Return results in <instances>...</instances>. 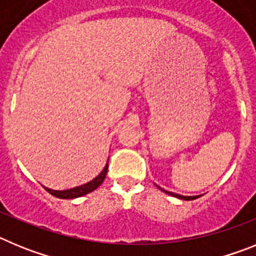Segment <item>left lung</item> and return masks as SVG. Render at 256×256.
<instances>
[{
    "label": "left lung",
    "instance_id": "8db88e82",
    "mask_svg": "<svg viewBox=\"0 0 256 256\" xmlns=\"http://www.w3.org/2000/svg\"><path fill=\"white\" fill-rule=\"evenodd\" d=\"M159 188H160V187H159ZM160 190H162V191H164L165 194H168V195L180 198V200H195V198H198V196H182V195H178V194H174V192L165 191V190H162V188H160Z\"/></svg>",
    "mask_w": 256,
    "mask_h": 256
}]
</instances>
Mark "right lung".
<instances>
[{"label": "right lung", "instance_id": "add662e5", "mask_svg": "<svg viewBox=\"0 0 256 256\" xmlns=\"http://www.w3.org/2000/svg\"><path fill=\"white\" fill-rule=\"evenodd\" d=\"M108 164L105 165L104 170L101 172V173L98 174L94 180H92L91 182L86 183V184H82V186L74 187V188H70V190H64V191H56V190L47 188V187H44V188H46V191L48 192V194H51V195H54L55 198H80V196H84L87 195V194H90V192L94 191V190H96L97 187L100 186L101 183L104 182V180H105L106 177V173H108Z\"/></svg>", "mask_w": 256, "mask_h": 256}]
</instances>
